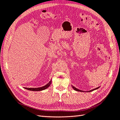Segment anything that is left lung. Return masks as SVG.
Returning <instances> with one entry per match:
<instances>
[{
	"label": "left lung",
	"mask_w": 120,
	"mask_h": 120,
	"mask_svg": "<svg viewBox=\"0 0 120 120\" xmlns=\"http://www.w3.org/2000/svg\"><path fill=\"white\" fill-rule=\"evenodd\" d=\"M71 86H72V88H73V89L74 90H75V91H79V92H91V91H94V90H97V89H98V88H100V87H98L96 88H95V89H92V90H90V91H82V90H79V89H78V88H75V87L73 86V85H71Z\"/></svg>",
	"instance_id": "8db88e82"
}]
</instances>
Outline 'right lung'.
Returning a JSON list of instances; mask_svg holds the SVG:
<instances>
[{"label": "right lung", "instance_id": "add662e5", "mask_svg": "<svg viewBox=\"0 0 120 120\" xmlns=\"http://www.w3.org/2000/svg\"><path fill=\"white\" fill-rule=\"evenodd\" d=\"M52 83V79L51 80L49 81L48 83L46 85H45L44 86H42L41 87H38V88H26V87H24L25 89H27L28 90H30V91H42V90H44L48 88L50 86V85Z\"/></svg>", "mask_w": 120, "mask_h": 120}]
</instances>
